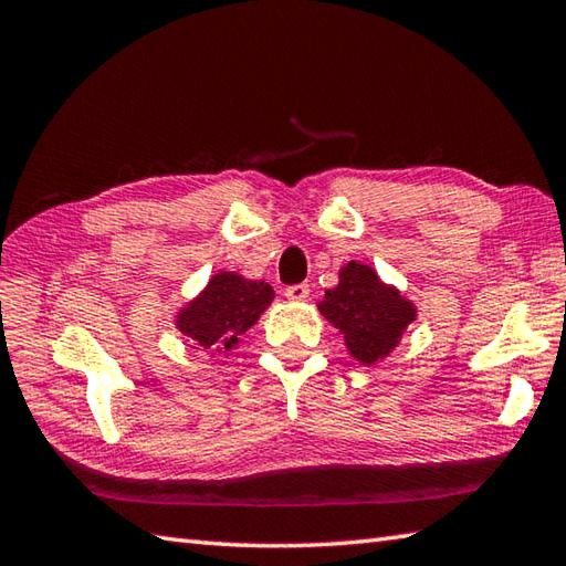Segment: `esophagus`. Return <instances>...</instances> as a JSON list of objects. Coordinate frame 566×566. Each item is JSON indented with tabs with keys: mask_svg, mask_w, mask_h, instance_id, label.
Returning a JSON list of instances; mask_svg holds the SVG:
<instances>
[{
	"mask_svg": "<svg viewBox=\"0 0 566 566\" xmlns=\"http://www.w3.org/2000/svg\"><path fill=\"white\" fill-rule=\"evenodd\" d=\"M284 296L290 298V302H304V298L308 296V284H292V286H286L284 290Z\"/></svg>",
	"mask_w": 566,
	"mask_h": 566,
	"instance_id": "34e87169",
	"label": "esophagus"
}]
</instances>
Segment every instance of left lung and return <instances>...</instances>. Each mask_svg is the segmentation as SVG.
Wrapping results in <instances>:
<instances>
[{
	"label": "left lung",
	"mask_w": 566,
	"mask_h": 566,
	"mask_svg": "<svg viewBox=\"0 0 566 566\" xmlns=\"http://www.w3.org/2000/svg\"><path fill=\"white\" fill-rule=\"evenodd\" d=\"M318 311L345 335L347 353L363 365L387 357L416 321V306L384 284L369 264L355 260L340 270L338 286L326 292Z\"/></svg>",
	"instance_id": "obj_1"
}]
</instances>
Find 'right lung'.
Returning <instances> with one entry per match:
<instances>
[{
	"label": "right lung",
	"mask_w": 566,
	"mask_h": 566,
	"mask_svg": "<svg viewBox=\"0 0 566 566\" xmlns=\"http://www.w3.org/2000/svg\"><path fill=\"white\" fill-rule=\"evenodd\" d=\"M272 298L274 290L268 282L245 280L238 272H219L179 311L177 331L203 350L228 353L238 345L240 335L255 326Z\"/></svg>",
	"instance_id": "add662e5"
}]
</instances>
